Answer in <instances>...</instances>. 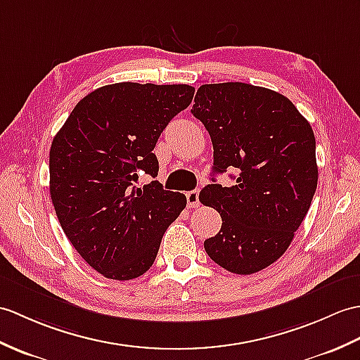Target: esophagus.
I'll return each instance as SVG.
<instances>
[{"label":"esophagus","instance_id":"34e87169","mask_svg":"<svg viewBox=\"0 0 360 360\" xmlns=\"http://www.w3.org/2000/svg\"><path fill=\"white\" fill-rule=\"evenodd\" d=\"M187 207L198 208L199 207V190H191L187 193Z\"/></svg>","mask_w":360,"mask_h":360}]
</instances>
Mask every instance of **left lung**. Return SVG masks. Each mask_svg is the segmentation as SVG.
<instances>
[{
    "label": "left lung",
    "mask_w": 360,
    "mask_h": 360,
    "mask_svg": "<svg viewBox=\"0 0 360 360\" xmlns=\"http://www.w3.org/2000/svg\"><path fill=\"white\" fill-rule=\"evenodd\" d=\"M191 113L210 133L214 173H238L230 187L200 190V202L222 218L218 235L204 242L205 252L235 274L261 271L285 253L311 205V125L288 98L245 82L200 86Z\"/></svg>",
    "instance_id": "8db88e82"
}]
</instances>
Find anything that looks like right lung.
Listing matches in <instances>:
<instances>
[{"mask_svg":"<svg viewBox=\"0 0 360 360\" xmlns=\"http://www.w3.org/2000/svg\"><path fill=\"white\" fill-rule=\"evenodd\" d=\"M195 87L116 82L75 105L50 147V198L81 257L104 278L129 281L153 265L169 225L187 198L155 178L153 148Z\"/></svg>","mask_w":360,"mask_h":360,"instance_id":"add662e5","label":"right lung"}]
</instances>
